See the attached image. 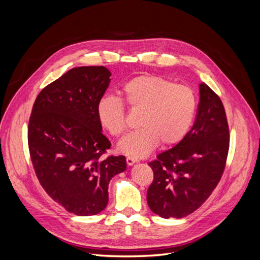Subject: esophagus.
Wrapping results in <instances>:
<instances>
[{"label":"esophagus","mask_w":260,"mask_h":260,"mask_svg":"<svg viewBox=\"0 0 260 260\" xmlns=\"http://www.w3.org/2000/svg\"><path fill=\"white\" fill-rule=\"evenodd\" d=\"M127 164H128V166H132L133 164H136L137 161H138V159L137 158H135V157H127Z\"/></svg>","instance_id":"obj_1"}]
</instances>
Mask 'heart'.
I'll return each mask as SVG.
<instances>
[{"label": "heart", "instance_id": "obj_1", "mask_svg": "<svg viewBox=\"0 0 260 260\" xmlns=\"http://www.w3.org/2000/svg\"><path fill=\"white\" fill-rule=\"evenodd\" d=\"M124 102L139 112L140 129L124 137L118 149L132 157H144L160 142L165 146L180 143L190 130L198 100L185 84L153 75L132 78L122 88ZM98 118L113 137L127 130V113L123 101L114 95L103 96L98 103Z\"/></svg>", "mask_w": 260, "mask_h": 260}]
</instances>
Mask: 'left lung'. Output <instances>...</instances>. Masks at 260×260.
I'll return each instance as SVG.
<instances>
[{
  "label": "left lung",
  "instance_id": "left-lung-1",
  "mask_svg": "<svg viewBox=\"0 0 260 260\" xmlns=\"http://www.w3.org/2000/svg\"><path fill=\"white\" fill-rule=\"evenodd\" d=\"M229 138L222 102L203 82L192 129L175 147L148 164L154 180L146 199L154 214L183 218L203 205L223 174Z\"/></svg>",
  "mask_w": 260,
  "mask_h": 260
}]
</instances>
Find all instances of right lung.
Instances as JSON below:
<instances>
[{
    "instance_id": "1",
    "label": "right lung",
    "mask_w": 260,
    "mask_h": 260,
    "mask_svg": "<svg viewBox=\"0 0 260 260\" xmlns=\"http://www.w3.org/2000/svg\"><path fill=\"white\" fill-rule=\"evenodd\" d=\"M112 76L104 66L68 70L39 93L28 124L30 158L51 198L77 216H93L108 203V183L127 168L125 157L103 154L98 103Z\"/></svg>"
}]
</instances>
